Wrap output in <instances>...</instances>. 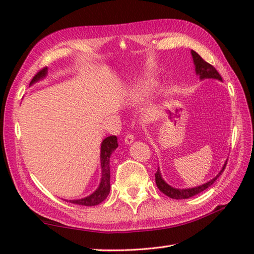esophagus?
<instances>
[{"instance_id":"esophagus-1","label":"esophagus","mask_w":254,"mask_h":254,"mask_svg":"<svg viewBox=\"0 0 254 254\" xmlns=\"http://www.w3.org/2000/svg\"><path fill=\"white\" fill-rule=\"evenodd\" d=\"M133 141H134V135L130 134V133L127 134L126 137H124V142H126V144H131Z\"/></svg>"}]
</instances>
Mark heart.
Here are the masks:
<instances>
[{
    "instance_id": "obj_1",
    "label": "heart",
    "mask_w": 254,
    "mask_h": 254,
    "mask_svg": "<svg viewBox=\"0 0 254 254\" xmlns=\"http://www.w3.org/2000/svg\"><path fill=\"white\" fill-rule=\"evenodd\" d=\"M156 83L150 79H139L133 83L127 89L124 95L128 101L139 102L151 95L153 89L156 88Z\"/></svg>"
}]
</instances>
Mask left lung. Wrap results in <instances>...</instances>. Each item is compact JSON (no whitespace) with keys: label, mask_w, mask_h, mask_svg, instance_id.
Listing matches in <instances>:
<instances>
[{"label":"left lung","mask_w":254,"mask_h":254,"mask_svg":"<svg viewBox=\"0 0 254 254\" xmlns=\"http://www.w3.org/2000/svg\"><path fill=\"white\" fill-rule=\"evenodd\" d=\"M191 56H192V60H194V64H195V71L196 74L199 76L200 79H206V78H213V79H217V80H222V77L221 75L218 74V71L215 69V67H213L210 64L206 63L205 60L200 57V56L196 53V51L191 50ZM226 163L227 161L224 163V166H223L222 170L218 173V175L216 177L213 178L212 180H209L206 184L200 185V186H197L194 188H185V189H179V188H174L169 186L168 184H167L165 180L162 179L161 177V173L160 170H157L156 173V184H157V187L159 188V190L163 194L167 195L170 198H174V199H186L189 198V197H192L197 194H199V192L204 191L205 189H207L209 186H212V185L215 183V180H216L220 176L222 175L223 171H224L225 167H226Z\"/></svg>","instance_id":"left-lung-1"}]
</instances>
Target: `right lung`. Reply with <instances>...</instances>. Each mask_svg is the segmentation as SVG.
<instances>
[{
  "label": "right lung",
  "mask_w": 254,
  "mask_h": 254,
  "mask_svg": "<svg viewBox=\"0 0 254 254\" xmlns=\"http://www.w3.org/2000/svg\"><path fill=\"white\" fill-rule=\"evenodd\" d=\"M47 75V68H44L37 72L36 75L31 80L30 85H32L36 83V81L40 80L46 77ZM118 137L115 135H110L105 137L103 140L102 145H101V167H102V178H101V183L100 186L97 187L95 191L93 192L92 195H89L85 198L81 199H76V200H69L72 204H77V205H83V206H95L102 203L107 196L110 194V189H111V185H110V157L112 152L114 151L115 149L118 148Z\"/></svg>",
  "instance_id": "right-lung-1"
}]
</instances>
